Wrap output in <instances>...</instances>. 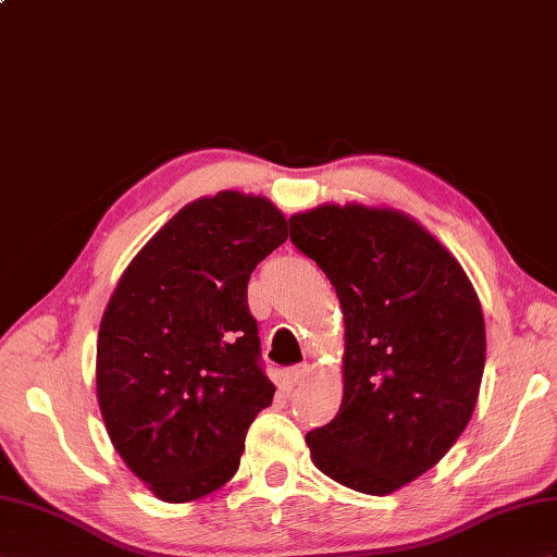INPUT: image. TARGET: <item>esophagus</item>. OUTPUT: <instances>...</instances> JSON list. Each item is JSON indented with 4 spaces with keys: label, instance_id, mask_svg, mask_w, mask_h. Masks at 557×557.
I'll use <instances>...</instances> for the list:
<instances>
[{
    "label": "esophagus",
    "instance_id": "obj_1",
    "mask_svg": "<svg viewBox=\"0 0 557 557\" xmlns=\"http://www.w3.org/2000/svg\"><path fill=\"white\" fill-rule=\"evenodd\" d=\"M309 373H311V366H309V363L293 366V369L286 373V383H288L290 387L300 385V383H305V377H309Z\"/></svg>",
    "mask_w": 557,
    "mask_h": 557
}]
</instances>
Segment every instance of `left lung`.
Returning <instances> with one entry per match:
<instances>
[{"label":"left lung","instance_id":"1","mask_svg":"<svg viewBox=\"0 0 557 557\" xmlns=\"http://www.w3.org/2000/svg\"><path fill=\"white\" fill-rule=\"evenodd\" d=\"M290 240L331 278L345 321L343 404L307 432L311 460L387 496L470 423L486 355L480 297L454 252L397 208L323 202L290 216Z\"/></svg>","mask_w":557,"mask_h":557}]
</instances>
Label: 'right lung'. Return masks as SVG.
<instances>
[{
	"label": "right lung",
	"mask_w": 557,
	"mask_h": 557,
	"mask_svg": "<svg viewBox=\"0 0 557 557\" xmlns=\"http://www.w3.org/2000/svg\"><path fill=\"white\" fill-rule=\"evenodd\" d=\"M288 238L264 196L220 191L176 212L122 271L97 341V399L115 451L165 504L234 478L274 399L248 278Z\"/></svg>",
	"instance_id": "1"
}]
</instances>
